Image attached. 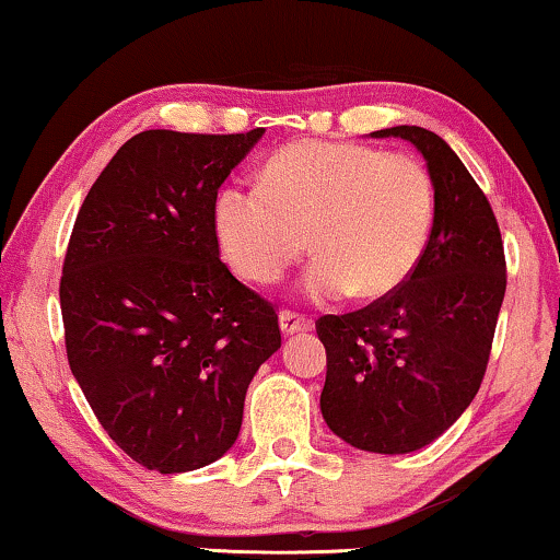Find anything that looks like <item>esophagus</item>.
Wrapping results in <instances>:
<instances>
[{"label":"esophagus","mask_w":560,"mask_h":560,"mask_svg":"<svg viewBox=\"0 0 560 560\" xmlns=\"http://www.w3.org/2000/svg\"><path fill=\"white\" fill-rule=\"evenodd\" d=\"M313 324L311 318H305L303 313L295 311H280V328L282 334H298V331H308Z\"/></svg>","instance_id":"obj_1"}]
</instances>
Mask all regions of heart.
<instances>
[{"mask_svg": "<svg viewBox=\"0 0 560 560\" xmlns=\"http://www.w3.org/2000/svg\"><path fill=\"white\" fill-rule=\"evenodd\" d=\"M435 217L428 167L410 152L298 140L267 160L259 188L224 186L213 229L229 267L272 285L311 252L305 293L336 301L393 295L416 270Z\"/></svg>", "mask_w": 560, "mask_h": 560, "instance_id": "obj_1", "label": "heart"}]
</instances>
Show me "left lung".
Returning <instances> with one entry per match:
<instances>
[{"mask_svg": "<svg viewBox=\"0 0 560 560\" xmlns=\"http://www.w3.org/2000/svg\"><path fill=\"white\" fill-rule=\"evenodd\" d=\"M374 137H402L423 152L433 232L393 295L316 320L328 364L320 412L354 448L410 454L448 431L479 393L508 262L485 190L439 135L402 125Z\"/></svg>", "mask_w": 560, "mask_h": 560, "instance_id": "obj_1", "label": "left lung"}]
</instances>
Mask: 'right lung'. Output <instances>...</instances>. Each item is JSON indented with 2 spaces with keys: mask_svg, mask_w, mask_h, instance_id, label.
I'll list each match as a JSON object with an SVG mask.
<instances>
[{
  "mask_svg": "<svg viewBox=\"0 0 560 560\" xmlns=\"http://www.w3.org/2000/svg\"><path fill=\"white\" fill-rule=\"evenodd\" d=\"M262 132L135 135L75 217L60 275L68 364L144 469L224 456L252 377L280 349L275 305L229 272L213 229L219 186Z\"/></svg>",
  "mask_w": 560,
  "mask_h": 560,
  "instance_id": "obj_1",
  "label": "right lung"
}]
</instances>
